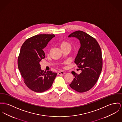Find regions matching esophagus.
Masks as SVG:
<instances>
[{
    "label": "esophagus",
    "mask_w": 122,
    "mask_h": 122,
    "mask_svg": "<svg viewBox=\"0 0 122 122\" xmlns=\"http://www.w3.org/2000/svg\"><path fill=\"white\" fill-rule=\"evenodd\" d=\"M65 72H64L63 71H59L58 72V75H61V74H65Z\"/></svg>",
    "instance_id": "34e87169"
}]
</instances>
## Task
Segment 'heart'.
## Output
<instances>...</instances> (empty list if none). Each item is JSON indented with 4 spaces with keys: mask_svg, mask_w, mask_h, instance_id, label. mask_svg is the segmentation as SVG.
<instances>
[{
    "mask_svg": "<svg viewBox=\"0 0 122 122\" xmlns=\"http://www.w3.org/2000/svg\"><path fill=\"white\" fill-rule=\"evenodd\" d=\"M70 46V45L69 43H68V42H67L66 41H63V42H62L61 44V48L63 47H66V46Z\"/></svg>",
    "mask_w": 122,
    "mask_h": 122,
    "instance_id": "obj_1",
    "label": "heart"
}]
</instances>
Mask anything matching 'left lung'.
Returning <instances> with one entry per match:
<instances>
[{
  "instance_id": "1",
  "label": "left lung",
  "mask_w": 122,
  "mask_h": 122,
  "mask_svg": "<svg viewBox=\"0 0 122 122\" xmlns=\"http://www.w3.org/2000/svg\"><path fill=\"white\" fill-rule=\"evenodd\" d=\"M68 37H75L80 41V48L74 62L81 70L80 74L72 72L74 78L69 86L79 92L88 91L95 85L102 71L100 47L94 38L82 31L72 33Z\"/></svg>"
}]
</instances>
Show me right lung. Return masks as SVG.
<instances>
[{"instance_id":"1","label":"right lung","mask_w":122,"mask_h":122,"mask_svg":"<svg viewBox=\"0 0 122 122\" xmlns=\"http://www.w3.org/2000/svg\"><path fill=\"white\" fill-rule=\"evenodd\" d=\"M54 35L40 34L27 39L22 45L18 58V67L25 85L32 91L42 92L52 86L56 73L41 70L40 62L45 58V48Z\"/></svg>"}]
</instances>
